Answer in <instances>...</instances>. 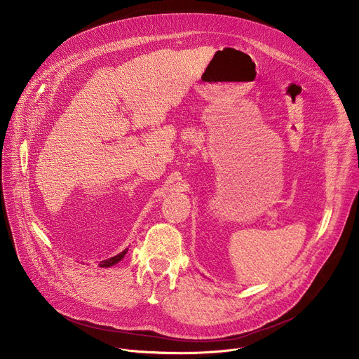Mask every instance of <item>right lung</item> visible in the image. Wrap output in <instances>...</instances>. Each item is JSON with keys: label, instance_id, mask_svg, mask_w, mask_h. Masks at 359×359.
<instances>
[{"label": "right lung", "instance_id": "add662e5", "mask_svg": "<svg viewBox=\"0 0 359 359\" xmlns=\"http://www.w3.org/2000/svg\"><path fill=\"white\" fill-rule=\"evenodd\" d=\"M126 252H128V249H125L123 252H121L119 255H116V256H113V257H110V259L102 260V262L99 263V266H100V268H110V266H113V265H116V263H118V262H121V260L123 259V256L126 255Z\"/></svg>", "mask_w": 359, "mask_h": 359}]
</instances>
